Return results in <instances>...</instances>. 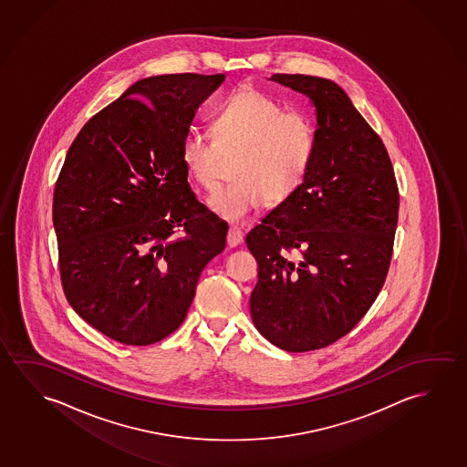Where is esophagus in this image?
I'll return each mask as SVG.
<instances>
[{
  "mask_svg": "<svg viewBox=\"0 0 467 467\" xmlns=\"http://www.w3.org/2000/svg\"><path fill=\"white\" fill-rule=\"evenodd\" d=\"M242 244H244V232L238 227H230L229 234H227V244L230 248H234Z\"/></svg>",
  "mask_w": 467,
  "mask_h": 467,
  "instance_id": "esophagus-1",
  "label": "esophagus"
}]
</instances>
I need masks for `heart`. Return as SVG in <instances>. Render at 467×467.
Returning <instances> with one entry per match:
<instances>
[{
    "instance_id": "obj_1",
    "label": "heart",
    "mask_w": 467,
    "mask_h": 467,
    "mask_svg": "<svg viewBox=\"0 0 467 467\" xmlns=\"http://www.w3.org/2000/svg\"><path fill=\"white\" fill-rule=\"evenodd\" d=\"M215 140L190 130L180 156L196 185L213 192L221 183L223 157L238 154L234 178L209 200L223 221L242 223L266 202L290 200L305 185L317 156V128L310 117L287 110L256 86L232 92L215 111Z\"/></svg>"
}]
</instances>
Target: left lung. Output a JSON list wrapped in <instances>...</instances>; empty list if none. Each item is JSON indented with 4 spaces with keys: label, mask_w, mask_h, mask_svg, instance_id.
Instances as JSON below:
<instances>
[{
    "label": "left lung",
    "mask_w": 467,
    "mask_h": 467,
    "mask_svg": "<svg viewBox=\"0 0 467 467\" xmlns=\"http://www.w3.org/2000/svg\"><path fill=\"white\" fill-rule=\"evenodd\" d=\"M317 109L305 185L246 235L253 323L287 352L327 348L370 310L391 265L400 190L385 144L333 81L273 75Z\"/></svg>",
    "instance_id": "left-lung-1"
}]
</instances>
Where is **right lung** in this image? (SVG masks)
I'll list each match as a JSON object with an SVG mask.
<instances>
[{"instance_id":"right-lung-1","label":"right lung","mask_w":467,"mask_h":467,"mask_svg":"<svg viewBox=\"0 0 467 467\" xmlns=\"http://www.w3.org/2000/svg\"><path fill=\"white\" fill-rule=\"evenodd\" d=\"M223 79L134 82L67 149L53 192L61 285L84 321L121 344L173 333L225 248L229 227L192 192L180 156L198 107Z\"/></svg>"}]
</instances>
